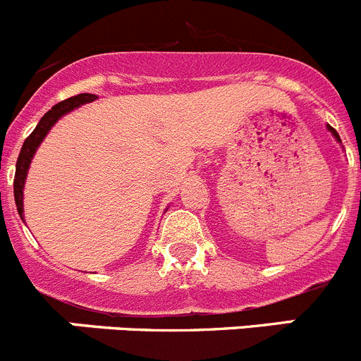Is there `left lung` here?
<instances>
[{"label": "left lung", "instance_id": "left-lung-1", "mask_svg": "<svg viewBox=\"0 0 361 361\" xmlns=\"http://www.w3.org/2000/svg\"><path fill=\"white\" fill-rule=\"evenodd\" d=\"M328 130L331 131V133H333V137H335V139L338 140V142H340V137H338V133H336V130H335V128H331V126H329V124H328Z\"/></svg>", "mask_w": 361, "mask_h": 361}]
</instances>
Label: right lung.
<instances>
[{
    "mask_svg": "<svg viewBox=\"0 0 361 361\" xmlns=\"http://www.w3.org/2000/svg\"><path fill=\"white\" fill-rule=\"evenodd\" d=\"M97 96L94 94H78V96H73L69 99L60 101L59 104H55L49 112H46L42 116V119L39 121V124L35 126V130L30 133L28 139L25 140L21 147V153H19L18 164H16V178H13V197H16V207H18L19 215L23 219V188H25L26 174H28L30 164H32V158L35 154L37 147L40 146V142L44 140V137L49 133V130L53 128V124L60 119L62 116L69 114L71 110L78 109L82 104L90 103V101L96 99Z\"/></svg>",
    "mask_w": 361,
    "mask_h": 361,
    "instance_id": "1",
    "label": "right lung"
}]
</instances>
